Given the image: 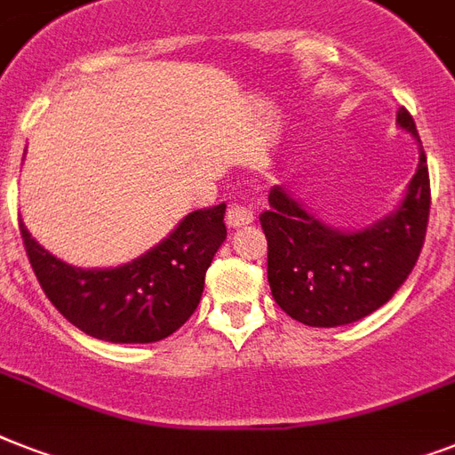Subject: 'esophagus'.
I'll list each match as a JSON object with an SVG mask.
<instances>
[{
  "instance_id": "34e87169",
  "label": "esophagus",
  "mask_w": 455,
  "mask_h": 455,
  "mask_svg": "<svg viewBox=\"0 0 455 455\" xmlns=\"http://www.w3.org/2000/svg\"><path fill=\"white\" fill-rule=\"evenodd\" d=\"M255 220V214L250 207H243V205H231L227 212V224L228 228H241V227H248L252 224Z\"/></svg>"
}]
</instances>
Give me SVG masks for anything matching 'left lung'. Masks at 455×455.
Here are the masks:
<instances>
[{"label":"left lung","mask_w":455,"mask_h":455,"mask_svg":"<svg viewBox=\"0 0 455 455\" xmlns=\"http://www.w3.org/2000/svg\"><path fill=\"white\" fill-rule=\"evenodd\" d=\"M396 124L418 141V170L402 203L373 224L331 227L285 186L271 188V210L259 217L269 243L267 276L278 307L299 323H354L389 302L416 267L430 217V174L409 110H396Z\"/></svg>","instance_id":"left-lung-1"}]
</instances>
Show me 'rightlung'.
Masks as SVG:
<instances>
[{
	"instance_id": "1",
	"label": "right lung",
	"mask_w": 455,
	"mask_h": 455,
	"mask_svg": "<svg viewBox=\"0 0 455 455\" xmlns=\"http://www.w3.org/2000/svg\"><path fill=\"white\" fill-rule=\"evenodd\" d=\"M227 205L186 214L167 238L120 267L82 269L53 257L20 220V235L42 291L82 332L146 345L179 331L205 288V271L227 241Z\"/></svg>"
}]
</instances>
